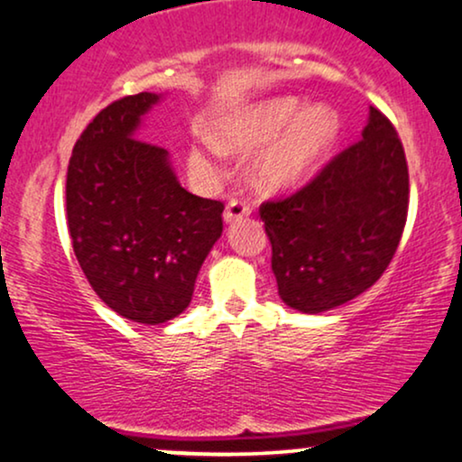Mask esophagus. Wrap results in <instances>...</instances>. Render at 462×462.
Masks as SVG:
<instances>
[{
  "instance_id": "obj_1",
  "label": "esophagus",
  "mask_w": 462,
  "mask_h": 462,
  "mask_svg": "<svg viewBox=\"0 0 462 462\" xmlns=\"http://www.w3.org/2000/svg\"><path fill=\"white\" fill-rule=\"evenodd\" d=\"M252 213V207L245 202L243 198H232L230 202L226 204V213H224V219L227 224H235V221L243 219V217H247Z\"/></svg>"
}]
</instances>
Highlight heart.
<instances>
[{
    "mask_svg": "<svg viewBox=\"0 0 462 462\" xmlns=\"http://www.w3.org/2000/svg\"><path fill=\"white\" fill-rule=\"evenodd\" d=\"M336 111L327 105H314L301 111L294 97L266 101L221 129V143L236 152H254L252 182L263 191H282L301 185L312 174L320 159L329 152L337 137ZM221 148L213 142L191 150V165L199 171H213Z\"/></svg>",
    "mask_w": 462,
    "mask_h": 462,
    "instance_id": "heart-1",
    "label": "heart"
}]
</instances>
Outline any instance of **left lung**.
<instances>
[{"mask_svg": "<svg viewBox=\"0 0 462 462\" xmlns=\"http://www.w3.org/2000/svg\"><path fill=\"white\" fill-rule=\"evenodd\" d=\"M409 168L392 120L370 107L364 137L308 185L260 204L282 301L319 314L379 282L402 238Z\"/></svg>", "mask_w": 462, "mask_h": 462, "instance_id": "left-lung-1", "label": "left lung"}]
</instances>
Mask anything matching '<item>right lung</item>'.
<instances>
[{
  "label": "right lung",
  "instance_id": "obj_1",
  "mask_svg": "<svg viewBox=\"0 0 462 462\" xmlns=\"http://www.w3.org/2000/svg\"><path fill=\"white\" fill-rule=\"evenodd\" d=\"M157 101L140 92L98 111L66 171V219L83 275L105 305L142 325L171 320L191 303L224 230V202L189 193L168 150L133 137Z\"/></svg>",
  "mask_w": 462,
  "mask_h": 462
}]
</instances>
